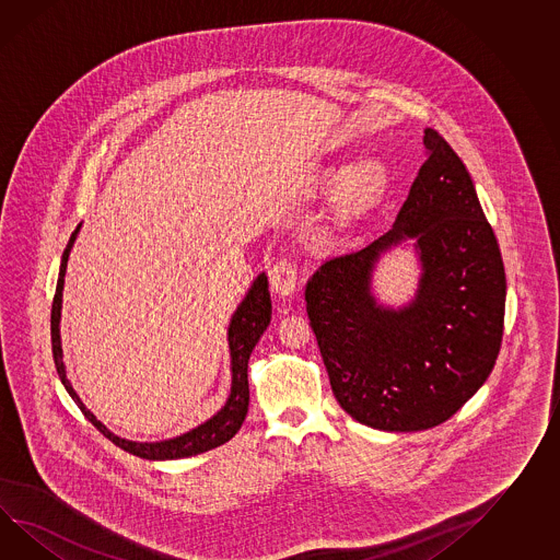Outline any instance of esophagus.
I'll use <instances>...</instances> for the list:
<instances>
[{
	"label": "esophagus",
	"instance_id": "1",
	"mask_svg": "<svg viewBox=\"0 0 560 560\" xmlns=\"http://www.w3.org/2000/svg\"><path fill=\"white\" fill-rule=\"evenodd\" d=\"M271 287L279 298H291L298 291V265L295 260L279 259L271 269Z\"/></svg>",
	"mask_w": 560,
	"mask_h": 560
}]
</instances>
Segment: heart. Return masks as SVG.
Wrapping results in <instances>:
<instances>
[{
	"instance_id": "b5f03b06",
	"label": "heart",
	"mask_w": 560,
	"mask_h": 560,
	"mask_svg": "<svg viewBox=\"0 0 560 560\" xmlns=\"http://www.w3.org/2000/svg\"><path fill=\"white\" fill-rule=\"evenodd\" d=\"M317 186L326 191L340 186L334 205V229L338 234L348 236L386 198L390 188V172L376 158L360 160L352 165H328L319 172Z\"/></svg>"
}]
</instances>
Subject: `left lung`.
<instances>
[{"label":"left lung","mask_w":560,"mask_h":560,"mask_svg":"<svg viewBox=\"0 0 560 560\" xmlns=\"http://www.w3.org/2000/svg\"><path fill=\"white\" fill-rule=\"evenodd\" d=\"M393 229L326 260L305 287L307 315L341 409L381 431L445 423L488 381L502 346V253L474 179L435 129ZM407 240L422 265L416 298L382 306L371 291L381 255Z\"/></svg>","instance_id":"left-lung-1"}]
</instances>
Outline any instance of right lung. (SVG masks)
I'll use <instances>...</instances> for the list:
<instances>
[{
    "instance_id": "add662e5",
    "label": "right lung",
    "mask_w": 560,
    "mask_h": 560,
    "mask_svg": "<svg viewBox=\"0 0 560 560\" xmlns=\"http://www.w3.org/2000/svg\"><path fill=\"white\" fill-rule=\"evenodd\" d=\"M81 231V224L77 231L72 232L69 245L62 253L60 260V273H58V283H56L55 301H52V314H50V334H52V355H55L56 370L58 376L69 390L72 400L79 405V409L84 412V417L95 424L96 429L113 441L117 447L143 457L151 462H165V459H182V457H191L205 451L214 450L231 441L232 436L238 433L241 424L245 423L246 412H248V358L253 348L257 346L262 331L271 324V295H269V281L267 275L259 273L253 281L250 289L246 291L245 300L236 307L232 314L231 324H229V350H231V395L226 398L224 407L210 417L206 423L194 427L184 435L165 439V441H153V443H139V441H129L124 436L110 433L105 424L96 419L91 410L84 407L81 396L72 388L69 378H67V366L62 360V341H60V312H62V289H65V275H67V265H69L70 248L74 245L77 236Z\"/></svg>"
}]
</instances>
